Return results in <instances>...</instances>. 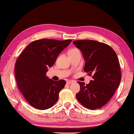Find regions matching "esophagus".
Masks as SVG:
<instances>
[{
  "label": "esophagus",
  "instance_id": "esophagus-1",
  "mask_svg": "<svg viewBox=\"0 0 134 134\" xmlns=\"http://www.w3.org/2000/svg\"><path fill=\"white\" fill-rule=\"evenodd\" d=\"M74 82L73 81V80H68V81L67 82V84L69 85H70L73 83Z\"/></svg>",
  "mask_w": 134,
  "mask_h": 134
}]
</instances>
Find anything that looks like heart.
<instances>
[{"mask_svg": "<svg viewBox=\"0 0 134 134\" xmlns=\"http://www.w3.org/2000/svg\"><path fill=\"white\" fill-rule=\"evenodd\" d=\"M80 52V51L77 48H73L69 51V54H73V53H76V52Z\"/></svg>", "mask_w": 134, "mask_h": 134, "instance_id": "b5f03b06", "label": "heart"}]
</instances>
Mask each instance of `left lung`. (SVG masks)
<instances>
[{"mask_svg": "<svg viewBox=\"0 0 134 134\" xmlns=\"http://www.w3.org/2000/svg\"><path fill=\"white\" fill-rule=\"evenodd\" d=\"M73 43L81 51L85 60L84 71L92 75L93 80L85 85L78 82L80 90L76 97L85 107L99 109L113 97L119 86L121 71L116 53L107 44L92 40H75Z\"/></svg>", "mask_w": 134, "mask_h": 134, "instance_id": "8db88e82", "label": "left lung"}]
</instances>
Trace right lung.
Listing matches in <instances>:
<instances>
[{
    "instance_id": "1",
    "label": "right lung",
    "mask_w": 134,
    "mask_h": 134,
    "mask_svg": "<svg viewBox=\"0 0 134 134\" xmlns=\"http://www.w3.org/2000/svg\"><path fill=\"white\" fill-rule=\"evenodd\" d=\"M72 41L43 39L30 43L19 55L15 65L16 84L32 107L46 110L52 107L64 88V80L54 81L46 76L58 55Z\"/></svg>"
}]
</instances>
